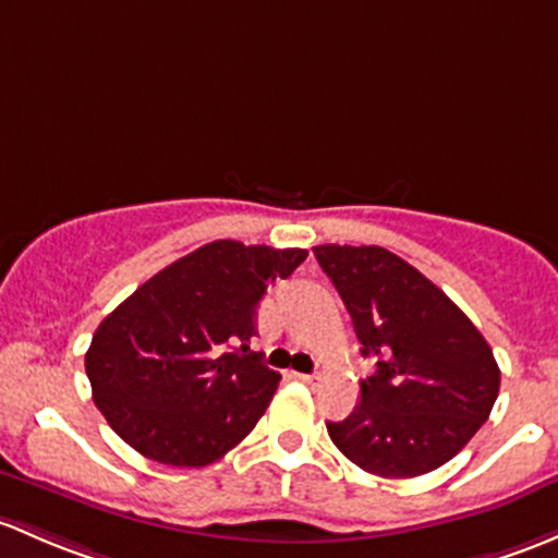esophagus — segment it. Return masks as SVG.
<instances>
[{
    "label": "esophagus",
    "instance_id": "esophagus-1",
    "mask_svg": "<svg viewBox=\"0 0 558 558\" xmlns=\"http://www.w3.org/2000/svg\"><path fill=\"white\" fill-rule=\"evenodd\" d=\"M294 377L299 379V383H304V385H315V383H318V379H320L318 374H299V372L294 374Z\"/></svg>",
    "mask_w": 558,
    "mask_h": 558
}]
</instances>
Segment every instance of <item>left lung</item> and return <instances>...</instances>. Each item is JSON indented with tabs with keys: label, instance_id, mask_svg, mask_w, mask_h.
<instances>
[{
	"label": "left lung",
	"instance_id": "8db88e82",
	"mask_svg": "<svg viewBox=\"0 0 558 558\" xmlns=\"http://www.w3.org/2000/svg\"><path fill=\"white\" fill-rule=\"evenodd\" d=\"M342 296L361 355L348 420L326 422L333 447L366 473L412 478L449 462L486 420L500 392L492 348L465 313L420 269L379 245H315Z\"/></svg>",
	"mask_w": 558,
	"mask_h": 558
}]
</instances>
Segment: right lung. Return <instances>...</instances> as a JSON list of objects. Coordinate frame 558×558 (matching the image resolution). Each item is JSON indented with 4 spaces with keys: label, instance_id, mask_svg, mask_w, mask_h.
Returning a JSON list of instances; mask_svg holds the SVG:
<instances>
[{
    "label": "right lung",
    "instance_id": "right-lung-1",
    "mask_svg": "<svg viewBox=\"0 0 558 558\" xmlns=\"http://www.w3.org/2000/svg\"><path fill=\"white\" fill-rule=\"evenodd\" d=\"M304 259V248L214 240L138 286L85 355L111 430L173 468L210 465L238 447L280 383L248 348L256 307Z\"/></svg>",
    "mask_w": 558,
    "mask_h": 558
}]
</instances>
